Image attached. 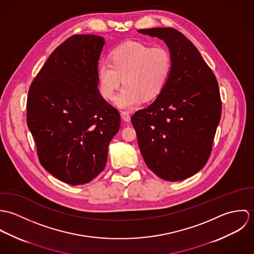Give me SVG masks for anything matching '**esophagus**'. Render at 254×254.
I'll list each match as a JSON object with an SVG mask.
<instances>
[{"mask_svg":"<svg viewBox=\"0 0 254 254\" xmlns=\"http://www.w3.org/2000/svg\"><path fill=\"white\" fill-rule=\"evenodd\" d=\"M121 118H122L125 122H130V120H131V116L129 115L128 112H122V113H121Z\"/></svg>","mask_w":254,"mask_h":254,"instance_id":"obj_1","label":"esophagus"}]
</instances>
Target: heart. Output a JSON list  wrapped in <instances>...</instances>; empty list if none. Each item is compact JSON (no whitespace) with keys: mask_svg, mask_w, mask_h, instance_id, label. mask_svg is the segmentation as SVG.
I'll use <instances>...</instances> for the list:
<instances>
[{"mask_svg":"<svg viewBox=\"0 0 254 254\" xmlns=\"http://www.w3.org/2000/svg\"><path fill=\"white\" fill-rule=\"evenodd\" d=\"M171 68L172 60L166 48L126 42L112 50L110 62L102 61L99 64L100 90L106 99L112 100L123 78L124 86L114 104L118 109L132 110L142 99L149 101L160 94Z\"/></svg>","mask_w":254,"mask_h":254,"instance_id":"b5f03b06","label":"heart"}]
</instances>
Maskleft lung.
Wrapping results in <instances>:
<instances>
[{
	"instance_id": "obj_1",
	"label": "left lung",
	"mask_w": 254,
	"mask_h": 254,
	"mask_svg": "<svg viewBox=\"0 0 254 254\" xmlns=\"http://www.w3.org/2000/svg\"><path fill=\"white\" fill-rule=\"evenodd\" d=\"M166 44L172 60L156 100L131 118L146 166L165 181L185 180L207 162L221 118L217 80L194 45L174 28L140 29Z\"/></svg>"
}]
</instances>
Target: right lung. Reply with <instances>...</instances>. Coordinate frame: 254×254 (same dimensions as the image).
Returning <instances> with one entry per match:
<instances>
[{"mask_svg": "<svg viewBox=\"0 0 254 254\" xmlns=\"http://www.w3.org/2000/svg\"><path fill=\"white\" fill-rule=\"evenodd\" d=\"M105 39L73 35L49 57L27 98V125L42 166L72 186L92 181L106 167L120 115L102 97L99 60Z\"/></svg>", "mask_w": 254, "mask_h": 254, "instance_id": "obj_1", "label": "right lung"}]
</instances>
